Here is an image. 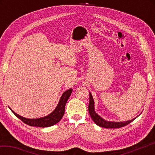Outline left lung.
Segmentation results:
<instances>
[{
  "mask_svg": "<svg viewBox=\"0 0 155 155\" xmlns=\"http://www.w3.org/2000/svg\"><path fill=\"white\" fill-rule=\"evenodd\" d=\"M89 113L93 120V121L96 123L99 127L106 128H121L123 127H125L127 124H129L131 122H133L135 118L128 120V121L126 122H107L103 120L101 117L96 114L94 111V101L93 99V97L91 96V94L90 92V103H89L88 106Z\"/></svg>",
  "mask_w": 155,
  "mask_h": 155,
  "instance_id": "obj_1",
  "label": "left lung"
}]
</instances>
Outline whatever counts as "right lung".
I'll return each mask as SVG.
<instances>
[{
  "label": "right lung",
  "instance_id": "add662e5",
  "mask_svg": "<svg viewBox=\"0 0 155 155\" xmlns=\"http://www.w3.org/2000/svg\"><path fill=\"white\" fill-rule=\"evenodd\" d=\"M72 91V89H70L62 94V96L60 98V101L59 102L58 105L57 106L56 109L52 111L51 114L47 115L46 117H41V118L38 119H28L25 118L20 116L17 114L12 111L14 114L15 116L18 117L20 120L27 124V125H29L31 127H48L53 126L57 123H58L61 119L62 118L63 115H64L65 112V106L66 104L67 101L69 97L71 95V93Z\"/></svg>",
  "mask_w": 155,
  "mask_h": 155
}]
</instances>
